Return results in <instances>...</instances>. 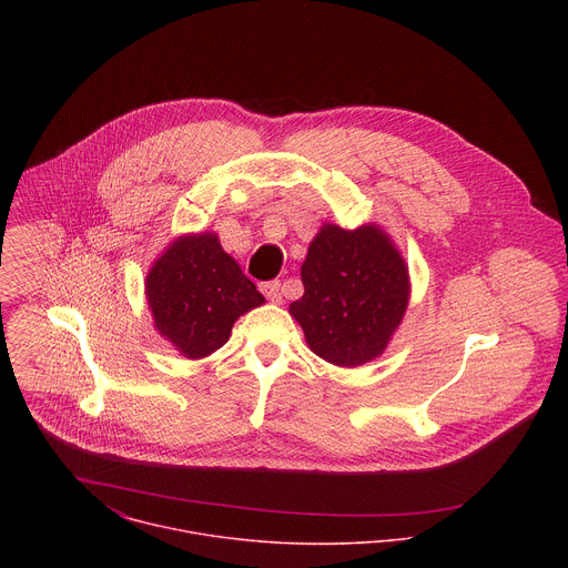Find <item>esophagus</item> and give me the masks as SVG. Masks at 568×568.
<instances>
[{
    "label": "esophagus",
    "mask_w": 568,
    "mask_h": 568,
    "mask_svg": "<svg viewBox=\"0 0 568 568\" xmlns=\"http://www.w3.org/2000/svg\"><path fill=\"white\" fill-rule=\"evenodd\" d=\"M260 291L264 293V297H266L268 302H273V304H280V302H282V284H280L277 280L260 284Z\"/></svg>",
    "instance_id": "34e87169"
}]
</instances>
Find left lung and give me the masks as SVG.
Here are the masks:
<instances>
[{"mask_svg":"<svg viewBox=\"0 0 568 568\" xmlns=\"http://www.w3.org/2000/svg\"><path fill=\"white\" fill-rule=\"evenodd\" d=\"M304 295L288 306L308 347L336 367L385 354L405 320L410 277L403 253L376 223H324L302 264Z\"/></svg>","mask_w":568,"mask_h":568,"instance_id":"obj_1","label":"left lung"}]
</instances>
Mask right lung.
<instances>
[{"instance_id": "obj_1", "label": "right lung", "mask_w": 568, "mask_h": 568, "mask_svg": "<svg viewBox=\"0 0 568 568\" xmlns=\"http://www.w3.org/2000/svg\"><path fill=\"white\" fill-rule=\"evenodd\" d=\"M144 286L155 329L192 361L223 347L239 317L264 304L214 232L174 239L149 268Z\"/></svg>"}]
</instances>
